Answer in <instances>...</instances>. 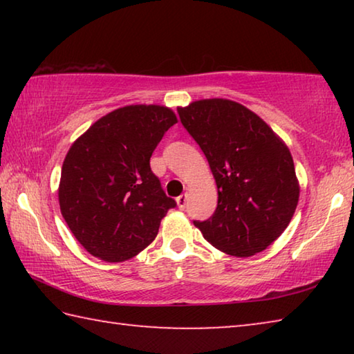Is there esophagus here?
Masks as SVG:
<instances>
[{
  "label": "esophagus",
  "instance_id": "esophagus-1",
  "mask_svg": "<svg viewBox=\"0 0 354 354\" xmlns=\"http://www.w3.org/2000/svg\"><path fill=\"white\" fill-rule=\"evenodd\" d=\"M176 205H178V207L183 211V209L185 207V205H187V194L178 196V198H176Z\"/></svg>",
  "mask_w": 354,
  "mask_h": 354
}]
</instances>
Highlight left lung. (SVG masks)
<instances>
[{
    "label": "left lung",
    "mask_w": 354,
    "mask_h": 354,
    "mask_svg": "<svg viewBox=\"0 0 354 354\" xmlns=\"http://www.w3.org/2000/svg\"><path fill=\"white\" fill-rule=\"evenodd\" d=\"M178 113L205 153L218 190L212 217L194 225L226 254L261 253L283 234L298 205L289 148L257 113L236 101L198 100L178 107Z\"/></svg>",
    "instance_id": "1"
}]
</instances>
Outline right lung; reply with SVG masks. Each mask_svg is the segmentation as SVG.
I'll return each mask as SVG.
<instances>
[{"label": "right lung", "mask_w": 354, "mask_h": 354, "mask_svg": "<svg viewBox=\"0 0 354 354\" xmlns=\"http://www.w3.org/2000/svg\"><path fill=\"white\" fill-rule=\"evenodd\" d=\"M175 123L170 107L131 104L106 113L71 143L62 164L59 206L76 241L92 256L123 262L139 254L176 206L149 169L154 148Z\"/></svg>", "instance_id": "right-lung-1"}]
</instances>
